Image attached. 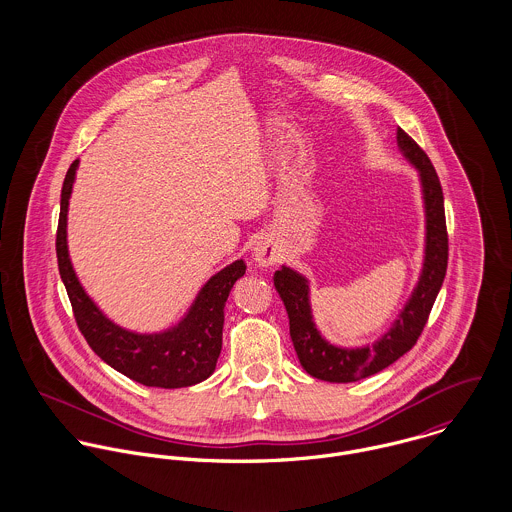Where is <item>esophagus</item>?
<instances>
[{"instance_id": "esophagus-1", "label": "esophagus", "mask_w": 512, "mask_h": 512, "mask_svg": "<svg viewBox=\"0 0 512 512\" xmlns=\"http://www.w3.org/2000/svg\"><path fill=\"white\" fill-rule=\"evenodd\" d=\"M254 262L258 266H272L278 262V250H276V244L270 240V238H262L254 244Z\"/></svg>"}]
</instances>
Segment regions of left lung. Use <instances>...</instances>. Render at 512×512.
<instances>
[{"label": "left lung", "mask_w": 512, "mask_h": 512, "mask_svg": "<svg viewBox=\"0 0 512 512\" xmlns=\"http://www.w3.org/2000/svg\"><path fill=\"white\" fill-rule=\"evenodd\" d=\"M396 140L404 157L420 171L426 205V258L420 282L408 299L406 307L400 311V317L394 321L392 329L370 347H335L321 337L313 323L307 280L286 266L274 274V286L290 317V335L297 359L313 378L327 382H357L398 361L416 345L418 337L422 335L439 288L443 284L449 246L443 191L439 185L438 173L426 151L402 128H398Z\"/></svg>", "instance_id": "8db88e82"}]
</instances>
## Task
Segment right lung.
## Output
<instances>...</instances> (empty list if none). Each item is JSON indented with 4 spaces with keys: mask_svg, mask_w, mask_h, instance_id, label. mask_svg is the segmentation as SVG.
I'll list each match as a JSON object with an SVG mask.
<instances>
[{
    "mask_svg": "<svg viewBox=\"0 0 512 512\" xmlns=\"http://www.w3.org/2000/svg\"><path fill=\"white\" fill-rule=\"evenodd\" d=\"M76 167L78 159L71 163L61 191L57 260L80 333L106 365L144 386L183 388L203 382L215 372L222 349L224 303L234 282L246 272L244 260H236L215 274L177 327L155 335H140L122 329L112 323L82 290L69 258L67 211Z\"/></svg>",
    "mask_w": 512,
    "mask_h": 512,
    "instance_id": "right-lung-1",
    "label": "right lung"
}]
</instances>
